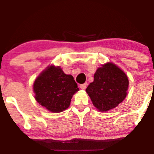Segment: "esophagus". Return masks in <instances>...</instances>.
Wrapping results in <instances>:
<instances>
[{
  "label": "esophagus",
  "instance_id": "esophagus-1",
  "mask_svg": "<svg viewBox=\"0 0 154 154\" xmlns=\"http://www.w3.org/2000/svg\"><path fill=\"white\" fill-rule=\"evenodd\" d=\"M80 88H81V89H82V90H85L86 88H87V83L80 85Z\"/></svg>",
  "mask_w": 154,
  "mask_h": 154
}]
</instances>
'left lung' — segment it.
Instances as JSON below:
<instances>
[{
	"label": "left lung",
	"instance_id": "1",
	"mask_svg": "<svg viewBox=\"0 0 154 154\" xmlns=\"http://www.w3.org/2000/svg\"><path fill=\"white\" fill-rule=\"evenodd\" d=\"M128 79L118 66L107 63L98 68L94 82L86 88L94 106L100 111H107L118 106L127 95Z\"/></svg>",
	"mask_w": 154,
	"mask_h": 154
}]
</instances>
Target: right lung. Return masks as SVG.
<instances>
[{
	"label": "right lung",
	"instance_id": "right-lung-1",
	"mask_svg": "<svg viewBox=\"0 0 154 154\" xmlns=\"http://www.w3.org/2000/svg\"><path fill=\"white\" fill-rule=\"evenodd\" d=\"M35 100L49 111L60 112L69 106L72 95L79 91L74 78L60 66H51L42 72L33 85Z\"/></svg>",
	"mask_w": 154,
	"mask_h": 154
}]
</instances>
